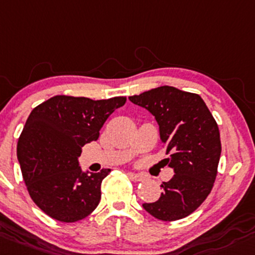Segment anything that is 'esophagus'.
Wrapping results in <instances>:
<instances>
[{
    "label": "esophagus",
    "mask_w": 255,
    "mask_h": 255,
    "mask_svg": "<svg viewBox=\"0 0 255 255\" xmlns=\"http://www.w3.org/2000/svg\"><path fill=\"white\" fill-rule=\"evenodd\" d=\"M128 176H129L130 179H133V181H143L144 178H145V176L143 175V173H135V172H129L128 173Z\"/></svg>",
    "instance_id": "esophagus-1"
}]
</instances>
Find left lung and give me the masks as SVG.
<instances>
[{
  "mask_svg": "<svg viewBox=\"0 0 255 255\" xmlns=\"http://www.w3.org/2000/svg\"><path fill=\"white\" fill-rule=\"evenodd\" d=\"M159 125L160 139L171 154L168 166L175 175L163 182L161 197L143 208L154 218L175 221L191 215L211 192L218 175L221 141L216 121L198 94L163 85L129 96Z\"/></svg>",
  "mask_w": 255,
  "mask_h": 255,
  "instance_id": "8db88e82",
  "label": "left lung"
}]
</instances>
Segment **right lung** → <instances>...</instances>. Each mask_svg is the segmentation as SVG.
Instances as JSON below:
<instances>
[{
    "label": "right lung",
    "mask_w": 255,
    "mask_h": 255,
    "mask_svg": "<svg viewBox=\"0 0 255 255\" xmlns=\"http://www.w3.org/2000/svg\"><path fill=\"white\" fill-rule=\"evenodd\" d=\"M126 100L56 95L30 112L18 139L17 156L31 199L50 218L76 222L99 205L101 183L111 170L83 172L78 157Z\"/></svg>",
    "instance_id": "right-lung-1"
}]
</instances>
